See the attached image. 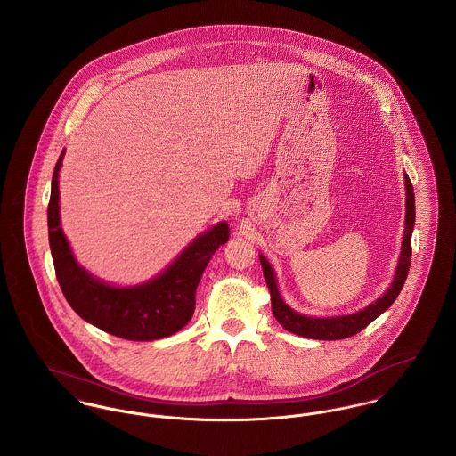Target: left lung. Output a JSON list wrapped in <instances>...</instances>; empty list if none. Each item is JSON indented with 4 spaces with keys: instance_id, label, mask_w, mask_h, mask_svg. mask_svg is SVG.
<instances>
[{
    "instance_id": "obj_1",
    "label": "left lung",
    "mask_w": 456,
    "mask_h": 456,
    "mask_svg": "<svg viewBox=\"0 0 456 456\" xmlns=\"http://www.w3.org/2000/svg\"><path fill=\"white\" fill-rule=\"evenodd\" d=\"M404 183H406V218H404V238H403V246H401V256L397 262L395 276L390 284V288L380 297L377 302L371 305L364 307L359 313H354L349 315H338V317H311V315H302L289 309L284 300L281 298L278 291V281L276 274L267 262L264 255H260V264L264 269V278L269 286L271 291V304H273V314L278 319L281 326L295 335L305 337V338H314V340H342L349 338L352 335L359 333L364 330L371 321H375L382 313L395 302L397 295L403 289V284L408 278L410 264H411V234L415 227V192L413 185L408 175H404Z\"/></svg>"
}]
</instances>
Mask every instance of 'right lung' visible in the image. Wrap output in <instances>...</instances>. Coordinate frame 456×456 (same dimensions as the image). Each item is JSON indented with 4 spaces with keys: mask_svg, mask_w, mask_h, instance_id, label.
Wrapping results in <instances>:
<instances>
[{
    "mask_svg": "<svg viewBox=\"0 0 456 456\" xmlns=\"http://www.w3.org/2000/svg\"><path fill=\"white\" fill-rule=\"evenodd\" d=\"M55 165L48 203V240L57 281L74 313L125 340L151 342L182 330L194 314L196 288L211 255L229 240L227 222L198 236L158 278L139 286L116 288L88 274L72 256L59 216V172Z\"/></svg>",
    "mask_w": 456,
    "mask_h": 456,
    "instance_id": "1",
    "label": "right lung"
}]
</instances>
